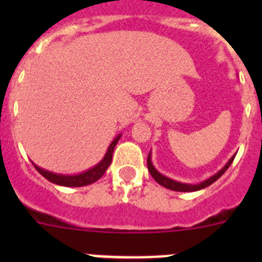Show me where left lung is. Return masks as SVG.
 I'll return each mask as SVG.
<instances>
[{"mask_svg": "<svg viewBox=\"0 0 262 262\" xmlns=\"http://www.w3.org/2000/svg\"><path fill=\"white\" fill-rule=\"evenodd\" d=\"M233 159H235V156L232 157V159L227 163V165L224 166L223 169H222L221 172H217L216 174H214L212 177H210L209 180H206V181H203L202 184H198V185H187V184H181V182H177V181H173V180H170V178L165 177V176L160 174L159 172H157L156 169L154 168V165H152L151 163V154L148 155V159H147V166H148V170H149V173H151V176L154 177L155 181L157 182V184H160L161 186L166 187V189H169V190H174V191H196V190H201V189H203V187H207L209 185H211L212 182H215L217 180V178L221 177L222 174H223L224 172H226L227 169H228V166L232 164Z\"/></svg>", "mask_w": 262, "mask_h": 262, "instance_id": "8db88e82", "label": "left lung"}]
</instances>
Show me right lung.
<instances>
[{
	"instance_id": "add662e5",
	"label": "right lung",
	"mask_w": 262,
	"mask_h": 262,
	"mask_svg": "<svg viewBox=\"0 0 262 262\" xmlns=\"http://www.w3.org/2000/svg\"><path fill=\"white\" fill-rule=\"evenodd\" d=\"M120 139V135H118L117 138L113 140V143L108 147L107 152H106L105 157L98 165H96L94 168L89 169L86 172L81 173V174L77 176H61V174H55V173H51L45 170V169H40L39 166H35V169L40 173L45 178H47L48 181L53 182V184L61 185V186H71V187H78V186H86V185L93 184V182L98 181L99 178L105 174L106 169L110 166L111 160H113V152H114V148L117 145L118 140Z\"/></svg>"
}]
</instances>
